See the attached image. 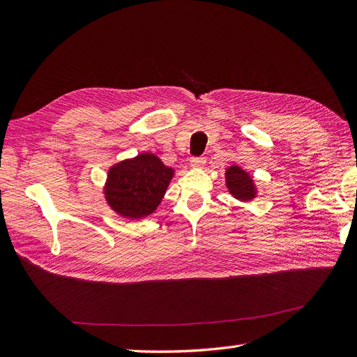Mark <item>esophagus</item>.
Masks as SVG:
<instances>
[{
  "label": "esophagus",
  "mask_w": 357,
  "mask_h": 357,
  "mask_svg": "<svg viewBox=\"0 0 357 357\" xmlns=\"http://www.w3.org/2000/svg\"><path fill=\"white\" fill-rule=\"evenodd\" d=\"M190 164H191V167H197V169H200V167H204L205 164H206V160L204 158V157H191L190 158Z\"/></svg>",
  "instance_id": "34e87169"
}]
</instances>
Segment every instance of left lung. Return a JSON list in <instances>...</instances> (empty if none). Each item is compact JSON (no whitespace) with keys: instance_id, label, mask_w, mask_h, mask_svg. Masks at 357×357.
Here are the masks:
<instances>
[{"instance_id":"obj_1","label":"left lung","mask_w":357,"mask_h":357,"mask_svg":"<svg viewBox=\"0 0 357 357\" xmlns=\"http://www.w3.org/2000/svg\"><path fill=\"white\" fill-rule=\"evenodd\" d=\"M226 182H227V188H229V191L236 199L249 200L253 197L255 187H253L252 178L240 167L232 166L227 169Z\"/></svg>"}]
</instances>
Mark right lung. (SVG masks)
<instances>
[{"label": "right lung", "mask_w": 357, "mask_h": 357, "mask_svg": "<svg viewBox=\"0 0 357 357\" xmlns=\"http://www.w3.org/2000/svg\"><path fill=\"white\" fill-rule=\"evenodd\" d=\"M173 172L152 153H142L108 172L105 197L116 213L142 218L153 213L166 193Z\"/></svg>", "instance_id": "right-lung-1"}]
</instances>
